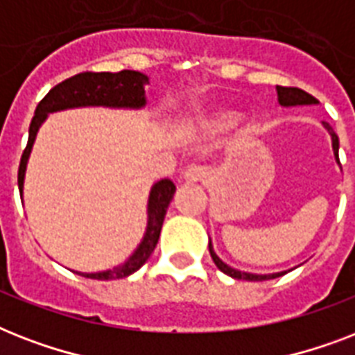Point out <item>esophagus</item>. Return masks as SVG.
<instances>
[{
	"instance_id": "esophagus-1",
	"label": "esophagus",
	"mask_w": 355,
	"mask_h": 355,
	"mask_svg": "<svg viewBox=\"0 0 355 355\" xmlns=\"http://www.w3.org/2000/svg\"><path fill=\"white\" fill-rule=\"evenodd\" d=\"M208 175L206 171V167H200V166H189L186 171L182 173V180L186 184H197V182H202Z\"/></svg>"
}]
</instances>
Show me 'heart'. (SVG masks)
<instances>
[{
  "label": "heart",
  "mask_w": 355,
  "mask_h": 355,
  "mask_svg": "<svg viewBox=\"0 0 355 355\" xmlns=\"http://www.w3.org/2000/svg\"><path fill=\"white\" fill-rule=\"evenodd\" d=\"M234 121L232 110L217 108V110H202L197 118V128L205 134H217L227 130Z\"/></svg>",
  "instance_id": "heart-1"
}]
</instances>
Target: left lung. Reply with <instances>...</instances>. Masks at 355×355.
Here are the masks:
<instances>
[{
  "label": "left lung",
  "mask_w": 355,
  "mask_h": 355,
  "mask_svg": "<svg viewBox=\"0 0 355 355\" xmlns=\"http://www.w3.org/2000/svg\"><path fill=\"white\" fill-rule=\"evenodd\" d=\"M276 92H278V103H280L284 108L291 107H308V105H319V101L315 99L313 96H309L300 88H284V86H276ZM324 128L328 130V134L331 136V149H334V156H336V162L339 164V136L334 132V128L328 125V123L322 121ZM341 166V164H339ZM208 250H210V256L214 259V263L221 272L232 276L236 280H248V282H263V280H272V278H278V276L286 275L289 270H280V272H269V275H256V272H245V270L234 269L228 263H225L219 256L214 250V245H211V237L208 236Z\"/></svg>",
  "instance_id": "left-lung-1"
}]
</instances>
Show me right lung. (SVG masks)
<instances>
[{
	"mask_svg": "<svg viewBox=\"0 0 355 355\" xmlns=\"http://www.w3.org/2000/svg\"><path fill=\"white\" fill-rule=\"evenodd\" d=\"M147 85H149V77L145 73L134 71V69H123L119 73H110V71L79 73L49 90V94L36 107L35 118L29 127V141L19 162L18 188L21 205H24L25 173H27V164L33 153V145L36 141L38 130L46 123L49 114L86 107L141 110L147 107V96H145ZM175 191L177 188L169 178H162L150 186L149 197H147V227H145L144 237L123 263L116 265L112 269L99 270V272H80V270H73V272L85 278H92V280H116V278H127L141 269L160 239L164 217H166L167 206L173 200Z\"/></svg>",
	"mask_w": 355,
	"mask_h": 355,
	"instance_id": "right-lung-1",
	"label": "right lung"
}]
</instances>
